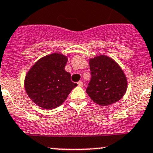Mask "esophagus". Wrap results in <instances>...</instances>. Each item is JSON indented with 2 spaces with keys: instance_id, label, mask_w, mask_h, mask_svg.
Returning a JSON list of instances; mask_svg holds the SVG:
<instances>
[{
  "instance_id": "esophagus-1",
  "label": "esophagus",
  "mask_w": 153,
  "mask_h": 153,
  "mask_svg": "<svg viewBox=\"0 0 153 153\" xmlns=\"http://www.w3.org/2000/svg\"><path fill=\"white\" fill-rule=\"evenodd\" d=\"M77 84H78V86H80V87H83V83L82 82V81H79V82L77 83Z\"/></svg>"
}]
</instances>
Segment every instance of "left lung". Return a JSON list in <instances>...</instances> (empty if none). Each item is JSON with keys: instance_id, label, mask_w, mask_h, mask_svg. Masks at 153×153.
<instances>
[{"instance_id": "1", "label": "left lung", "mask_w": 153, "mask_h": 153, "mask_svg": "<svg viewBox=\"0 0 153 153\" xmlns=\"http://www.w3.org/2000/svg\"><path fill=\"white\" fill-rule=\"evenodd\" d=\"M91 79L86 93L93 102L108 106L122 99L127 89V79L121 67L105 55L90 60Z\"/></svg>"}]
</instances>
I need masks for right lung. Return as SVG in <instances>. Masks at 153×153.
Here are the masks:
<instances>
[{"label":"right lung","mask_w":153,"mask_h":153,"mask_svg":"<svg viewBox=\"0 0 153 153\" xmlns=\"http://www.w3.org/2000/svg\"><path fill=\"white\" fill-rule=\"evenodd\" d=\"M67 62L64 55L52 53L40 59L28 71L25 90L38 106L46 109L60 106L77 86L70 79V73L64 70Z\"/></svg>","instance_id":"right-lung-1"}]
</instances>
